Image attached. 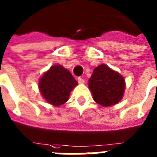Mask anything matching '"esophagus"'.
<instances>
[{"label": "esophagus", "mask_w": 157, "mask_h": 157, "mask_svg": "<svg viewBox=\"0 0 157 157\" xmlns=\"http://www.w3.org/2000/svg\"><path fill=\"white\" fill-rule=\"evenodd\" d=\"M78 83L83 84L84 83V79L82 78L79 77V78H78Z\"/></svg>", "instance_id": "esophagus-1"}]
</instances>
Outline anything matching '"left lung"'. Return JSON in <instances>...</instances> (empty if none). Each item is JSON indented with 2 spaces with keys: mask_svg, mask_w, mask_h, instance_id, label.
<instances>
[{
  "mask_svg": "<svg viewBox=\"0 0 157 157\" xmlns=\"http://www.w3.org/2000/svg\"><path fill=\"white\" fill-rule=\"evenodd\" d=\"M88 86L94 102L103 107H111L123 99L126 83L120 73L107 65L101 64L93 71Z\"/></svg>",
  "mask_w": 157,
  "mask_h": 157,
  "instance_id": "left-lung-1",
  "label": "left lung"
}]
</instances>
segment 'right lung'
<instances>
[{"mask_svg":"<svg viewBox=\"0 0 157 157\" xmlns=\"http://www.w3.org/2000/svg\"><path fill=\"white\" fill-rule=\"evenodd\" d=\"M78 85L71 73L62 65H54L41 76L38 88L43 99L54 107L68 101L71 90Z\"/></svg>","mask_w":157,"mask_h":157,"instance_id":"add662e5","label":"right lung"}]
</instances>
